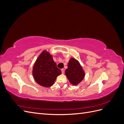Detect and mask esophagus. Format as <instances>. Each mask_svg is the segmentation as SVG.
I'll use <instances>...</instances> for the list:
<instances>
[{"mask_svg":"<svg viewBox=\"0 0 124 124\" xmlns=\"http://www.w3.org/2000/svg\"><path fill=\"white\" fill-rule=\"evenodd\" d=\"M61 71H62V74H63V73H65V70L63 69H62L61 70Z\"/></svg>","mask_w":124,"mask_h":124,"instance_id":"esophagus-1","label":"esophagus"}]
</instances>
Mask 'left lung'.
Wrapping results in <instances>:
<instances>
[{"label": "left lung", "instance_id": "8db88e82", "mask_svg": "<svg viewBox=\"0 0 124 124\" xmlns=\"http://www.w3.org/2000/svg\"><path fill=\"white\" fill-rule=\"evenodd\" d=\"M65 74L70 83L77 85L84 79L85 72L80 62L74 58L69 60L68 68L65 70Z\"/></svg>", "mask_w": 124, "mask_h": 124}]
</instances>
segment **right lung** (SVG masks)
I'll return each mask as SVG.
<instances>
[{
	"label": "right lung",
	"instance_id": "add662e5",
	"mask_svg": "<svg viewBox=\"0 0 124 124\" xmlns=\"http://www.w3.org/2000/svg\"><path fill=\"white\" fill-rule=\"evenodd\" d=\"M61 73L52 56L46 51L40 54L33 66L32 76L35 81L45 87L53 85L56 78Z\"/></svg>",
	"mask_w": 124,
	"mask_h": 124
}]
</instances>
